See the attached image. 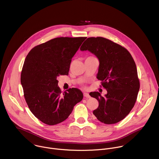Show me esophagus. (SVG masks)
Here are the masks:
<instances>
[{
	"instance_id": "1",
	"label": "esophagus",
	"mask_w": 159,
	"mask_h": 159,
	"mask_svg": "<svg viewBox=\"0 0 159 159\" xmlns=\"http://www.w3.org/2000/svg\"><path fill=\"white\" fill-rule=\"evenodd\" d=\"M84 98H90L89 94L88 93H84Z\"/></svg>"
}]
</instances>
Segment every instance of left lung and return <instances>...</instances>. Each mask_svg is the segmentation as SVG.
I'll use <instances>...</instances> for the list:
<instances>
[{
  "instance_id": "left-lung-1",
  "label": "left lung",
  "mask_w": 159,
  "mask_h": 159,
  "mask_svg": "<svg viewBox=\"0 0 159 159\" xmlns=\"http://www.w3.org/2000/svg\"><path fill=\"white\" fill-rule=\"evenodd\" d=\"M80 50H89L98 58L97 78L107 92L104 97L98 92L89 94L99 101L93 114L105 124L121 121L134 107L140 89L137 66L132 56L120 44L102 37L88 38Z\"/></svg>"
}]
</instances>
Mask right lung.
Instances as JSON below:
<instances>
[{
  "label": "right lung",
  "mask_w": 159,
  "mask_h": 159,
  "mask_svg": "<svg viewBox=\"0 0 159 159\" xmlns=\"http://www.w3.org/2000/svg\"><path fill=\"white\" fill-rule=\"evenodd\" d=\"M86 37H60L34 47L28 54L20 75L26 102L41 122L55 125L65 121L83 99L77 88L62 93L58 76L69 75L72 57Z\"/></svg>",
  "instance_id": "add662e5"
}]
</instances>
